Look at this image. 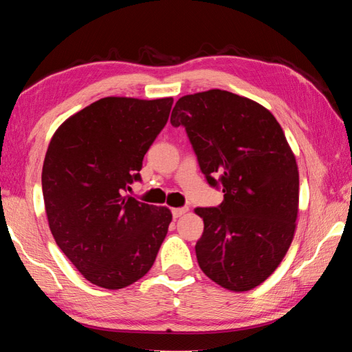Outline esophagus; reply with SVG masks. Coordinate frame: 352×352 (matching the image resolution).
<instances>
[{"label": "esophagus", "instance_id": "esophagus-1", "mask_svg": "<svg viewBox=\"0 0 352 352\" xmlns=\"http://www.w3.org/2000/svg\"><path fill=\"white\" fill-rule=\"evenodd\" d=\"M184 212H188V208H174V210H172V216H174V219H178L182 217Z\"/></svg>", "mask_w": 352, "mask_h": 352}]
</instances>
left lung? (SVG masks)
I'll return each instance as SVG.
<instances>
[{"instance_id": "8db88e82", "label": "left lung", "mask_w": 352, "mask_h": 352, "mask_svg": "<svg viewBox=\"0 0 352 352\" xmlns=\"http://www.w3.org/2000/svg\"><path fill=\"white\" fill-rule=\"evenodd\" d=\"M170 124L186 129L216 208H195L204 234L195 243L201 272L222 287L247 292L264 283L294 239L300 175L281 126L254 100L225 90L177 100Z\"/></svg>"}]
</instances>
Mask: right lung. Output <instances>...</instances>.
Masks as SVG:
<instances>
[{"mask_svg": "<svg viewBox=\"0 0 352 352\" xmlns=\"http://www.w3.org/2000/svg\"><path fill=\"white\" fill-rule=\"evenodd\" d=\"M172 98H104L56 130L41 170L51 233L83 278L124 289L151 270L172 212L124 195L141 180L148 147L169 119Z\"/></svg>", "mask_w": 352, "mask_h": 352, "instance_id": "obj_1", "label": "right lung"}]
</instances>
